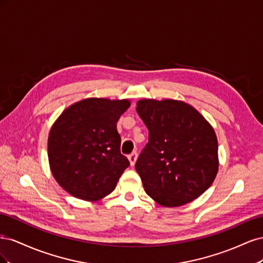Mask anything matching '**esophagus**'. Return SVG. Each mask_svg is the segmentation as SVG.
<instances>
[{
  "label": "esophagus",
  "instance_id": "1",
  "mask_svg": "<svg viewBox=\"0 0 263 263\" xmlns=\"http://www.w3.org/2000/svg\"><path fill=\"white\" fill-rule=\"evenodd\" d=\"M128 160H129V163L130 165L133 166L135 163H136V160H137V154L136 153H133L128 156Z\"/></svg>",
  "mask_w": 263,
  "mask_h": 263
}]
</instances>
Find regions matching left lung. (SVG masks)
<instances>
[{"label":"left lung","mask_w":263,"mask_h":263,"mask_svg":"<svg viewBox=\"0 0 263 263\" xmlns=\"http://www.w3.org/2000/svg\"><path fill=\"white\" fill-rule=\"evenodd\" d=\"M149 140L135 164L146 193L164 208L202 195L218 172V142L212 125L178 100L137 102Z\"/></svg>","instance_id":"left-lung-1"}]
</instances>
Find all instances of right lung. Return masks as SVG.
Segmentation results:
<instances>
[{
  "label": "right lung",
  "mask_w": 263,
  "mask_h": 263,
  "mask_svg": "<svg viewBox=\"0 0 263 263\" xmlns=\"http://www.w3.org/2000/svg\"><path fill=\"white\" fill-rule=\"evenodd\" d=\"M128 100L90 98L66 108L51 127L48 159L53 178L69 194L97 202L112 193L129 165L121 154L116 123Z\"/></svg>",
  "instance_id": "obj_1"
}]
</instances>
